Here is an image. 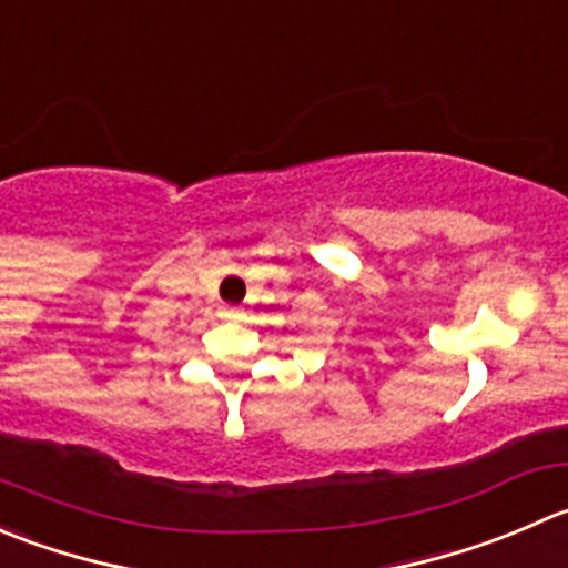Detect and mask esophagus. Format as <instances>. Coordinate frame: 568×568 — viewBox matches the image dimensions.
Masks as SVG:
<instances>
[{
	"label": "esophagus",
	"instance_id": "34e87169",
	"mask_svg": "<svg viewBox=\"0 0 568 568\" xmlns=\"http://www.w3.org/2000/svg\"><path fill=\"white\" fill-rule=\"evenodd\" d=\"M219 316L227 318V322H235V318H241V311H239V307H233V305H222V307H219Z\"/></svg>",
	"mask_w": 568,
	"mask_h": 568
}]
</instances>
